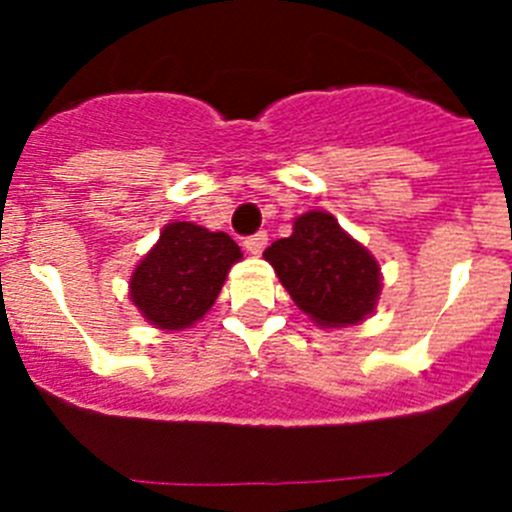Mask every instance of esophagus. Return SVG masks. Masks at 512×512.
Segmentation results:
<instances>
[{"instance_id":"1","label":"esophagus","mask_w":512,"mask_h":512,"mask_svg":"<svg viewBox=\"0 0 512 512\" xmlns=\"http://www.w3.org/2000/svg\"><path fill=\"white\" fill-rule=\"evenodd\" d=\"M266 243H269V235H266L264 230H259V233L248 235L246 241H243V246H246L248 253H253V256H259V253L266 248Z\"/></svg>"}]
</instances>
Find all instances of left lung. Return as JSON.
I'll return each mask as SVG.
<instances>
[{
    "label": "left lung",
    "mask_w": 512,
    "mask_h": 512,
    "mask_svg": "<svg viewBox=\"0 0 512 512\" xmlns=\"http://www.w3.org/2000/svg\"><path fill=\"white\" fill-rule=\"evenodd\" d=\"M264 259L295 305L323 328L356 325L377 307L382 289L377 259L330 212L297 217L292 235L271 243Z\"/></svg>",
    "instance_id": "left-lung-1"
}]
</instances>
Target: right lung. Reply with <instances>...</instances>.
Masks as SVG:
<instances>
[{
	"label": "right lung",
	"mask_w": 512,
	"mask_h": 512,
	"mask_svg": "<svg viewBox=\"0 0 512 512\" xmlns=\"http://www.w3.org/2000/svg\"><path fill=\"white\" fill-rule=\"evenodd\" d=\"M243 253L228 233L169 223L130 277V300L161 330H182L215 305L230 266Z\"/></svg>",
	"instance_id": "right-lung-1"
}]
</instances>
